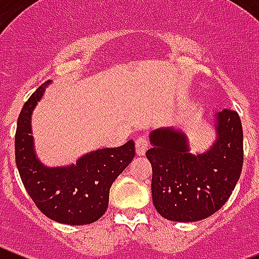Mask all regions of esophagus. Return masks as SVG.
I'll use <instances>...</instances> for the list:
<instances>
[{"label": "esophagus", "mask_w": 259, "mask_h": 259, "mask_svg": "<svg viewBox=\"0 0 259 259\" xmlns=\"http://www.w3.org/2000/svg\"><path fill=\"white\" fill-rule=\"evenodd\" d=\"M148 146H150V142L144 137H138L135 139V148H137V153L139 156H143L146 153V151L148 150Z\"/></svg>", "instance_id": "1"}]
</instances>
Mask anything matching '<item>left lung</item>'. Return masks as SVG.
<instances>
[{
  "label": "left lung",
  "instance_id": "1",
  "mask_svg": "<svg viewBox=\"0 0 259 259\" xmlns=\"http://www.w3.org/2000/svg\"><path fill=\"white\" fill-rule=\"evenodd\" d=\"M217 141L206 152L192 155L185 133L153 130L152 201L158 214L176 222H196L220 210L236 186L244 161L243 126L236 111L215 115Z\"/></svg>",
  "mask_w": 259,
  "mask_h": 259
}]
</instances>
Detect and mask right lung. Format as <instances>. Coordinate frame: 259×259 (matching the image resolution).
Instances as JSON below:
<instances>
[{"mask_svg": "<svg viewBox=\"0 0 259 259\" xmlns=\"http://www.w3.org/2000/svg\"><path fill=\"white\" fill-rule=\"evenodd\" d=\"M49 83L39 86L20 111L15 133L16 166L28 195L48 218L72 226L89 225L106 213L109 188L135 156L134 142L90 152L76 165L45 166L34 153L31 116Z\"/></svg>", "mask_w": 259, "mask_h": 259, "instance_id": "right-lung-1", "label": "right lung"}]
</instances>
